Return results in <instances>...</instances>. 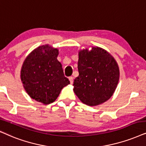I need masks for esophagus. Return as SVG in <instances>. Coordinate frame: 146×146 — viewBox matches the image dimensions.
I'll return each instance as SVG.
<instances>
[{"label":"esophagus","mask_w":146,"mask_h":146,"mask_svg":"<svg viewBox=\"0 0 146 146\" xmlns=\"http://www.w3.org/2000/svg\"><path fill=\"white\" fill-rule=\"evenodd\" d=\"M73 78H74L72 76L69 77V80H70V82L71 84H73Z\"/></svg>","instance_id":"34e87169"}]
</instances>
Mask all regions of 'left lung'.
Masks as SVG:
<instances>
[{
    "label": "left lung",
    "instance_id": "8db88e82",
    "mask_svg": "<svg viewBox=\"0 0 146 146\" xmlns=\"http://www.w3.org/2000/svg\"><path fill=\"white\" fill-rule=\"evenodd\" d=\"M78 69L79 76L74 81L73 90L82 103L94 107L113 96L120 72L110 53L97 46L79 50Z\"/></svg>",
    "mask_w": 146,
    "mask_h": 146
}]
</instances>
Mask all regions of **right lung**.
Masks as SVG:
<instances>
[{"label":"right lung","mask_w":146,"mask_h":146,"mask_svg":"<svg viewBox=\"0 0 146 146\" xmlns=\"http://www.w3.org/2000/svg\"><path fill=\"white\" fill-rule=\"evenodd\" d=\"M59 50L46 44L27 56L21 70V80L30 97L44 105L52 103L62 88L70 84L58 61Z\"/></svg>","instance_id":"obj_1"}]
</instances>
